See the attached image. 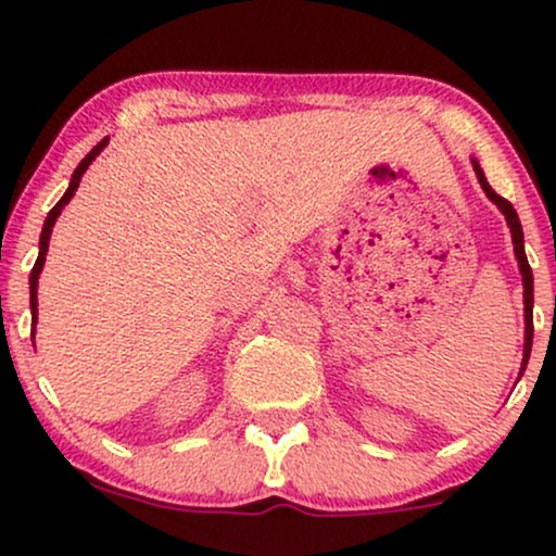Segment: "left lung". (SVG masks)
Instances as JSON below:
<instances>
[{
  "label": "left lung",
  "instance_id": "left-lung-1",
  "mask_svg": "<svg viewBox=\"0 0 556 556\" xmlns=\"http://www.w3.org/2000/svg\"><path fill=\"white\" fill-rule=\"evenodd\" d=\"M470 162H473L476 177H478V182H481L483 193H486L489 201L504 214L509 232H513L515 258H518V266L522 274V305H526V308H522V316H526V342H522V366H520V376H522V371H526V366H528V358H531V344H533V271H531V266H528V258H526V245H522V227H520L518 212H515L513 203H509L507 198L496 195L494 190H491V185L486 182V175H483L481 164H478L476 159H470Z\"/></svg>",
  "mask_w": 556,
  "mask_h": 556
}]
</instances>
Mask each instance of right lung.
I'll return each instance as SVG.
<instances>
[{
	"mask_svg": "<svg viewBox=\"0 0 556 556\" xmlns=\"http://www.w3.org/2000/svg\"><path fill=\"white\" fill-rule=\"evenodd\" d=\"M106 143H110V138H104V140H101V143H96L93 149H91V154H88V156L83 159V162L78 164V167H75V172H73V180H70L67 190H65V195H62L60 201H56V206L52 208V212H49L47 222H43L41 240H38V258H36V264H34V271H30V279H28V285H30V327H34V329H30V334H34V331H36V324H38V277H41L43 261H47L49 238H52L54 222H56V216L62 214V208H65L67 203H70V198L75 195V190H78V185H80V180H83V175H86V169L91 167L93 159L99 156L101 151H104V146H106Z\"/></svg>",
	"mask_w": 556,
	"mask_h": 556,
	"instance_id": "right-lung-1",
	"label": "right lung"
}]
</instances>
